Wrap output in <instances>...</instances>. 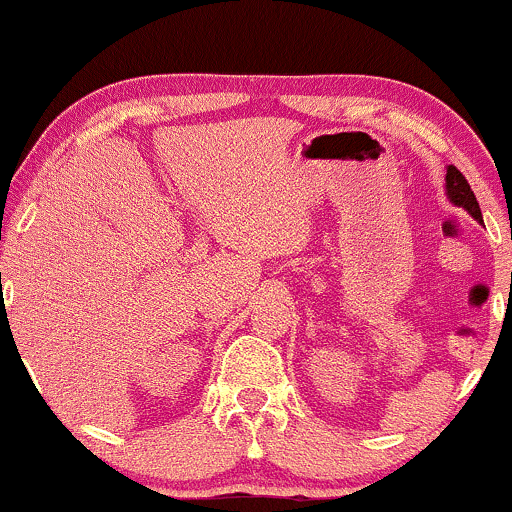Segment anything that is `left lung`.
I'll list each match as a JSON object with an SVG mask.
<instances>
[{
    "instance_id": "1",
    "label": "left lung",
    "mask_w": 512,
    "mask_h": 512,
    "mask_svg": "<svg viewBox=\"0 0 512 512\" xmlns=\"http://www.w3.org/2000/svg\"><path fill=\"white\" fill-rule=\"evenodd\" d=\"M445 190H448V197L452 204L467 209L469 214H472L474 219L481 223V209H479L477 197H474L467 178H464V175L455 166H448V175H445Z\"/></svg>"
}]
</instances>
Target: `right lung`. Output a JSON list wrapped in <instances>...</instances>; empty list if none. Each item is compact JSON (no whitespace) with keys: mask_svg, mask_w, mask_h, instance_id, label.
Masks as SVG:
<instances>
[{"mask_svg":"<svg viewBox=\"0 0 512 512\" xmlns=\"http://www.w3.org/2000/svg\"><path fill=\"white\" fill-rule=\"evenodd\" d=\"M0 276H2V274H0Z\"/></svg>","mask_w":512,"mask_h":512,"instance_id":"obj_1","label":"right lung"}]
</instances>
